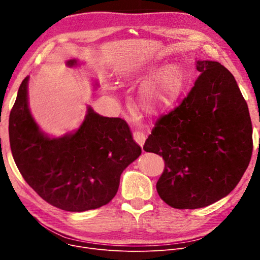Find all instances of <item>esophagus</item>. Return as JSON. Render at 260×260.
<instances>
[{"label":"esophagus","mask_w":260,"mask_h":260,"mask_svg":"<svg viewBox=\"0 0 260 260\" xmlns=\"http://www.w3.org/2000/svg\"><path fill=\"white\" fill-rule=\"evenodd\" d=\"M133 138L140 146H142L145 141V135L140 131H136L133 133Z\"/></svg>","instance_id":"obj_1"}]
</instances>
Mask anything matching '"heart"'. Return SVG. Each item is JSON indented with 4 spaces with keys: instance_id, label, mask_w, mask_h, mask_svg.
Masks as SVG:
<instances>
[{
    "instance_id": "heart-1",
    "label": "heart",
    "mask_w": 260,
    "mask_h": 260,
    "mask_svg": "<svg viewBox=\"0 0 260 260\" xmlns=\"http://www.w3.org/2000/svg\"><path fill=\"white\" fill-rule=\"evenodd\" d=\"M184 75L178 66H170L156 79L144 86L142 99L151 109H158L170 104L183 86Z\"/></svg>"
}]
</instances>
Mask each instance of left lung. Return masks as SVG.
Returning <instances> with one entry per match:
<instances>
[{
  "mask_svg": "<svg viewBox=\"0 0 260 260\" xmlns=\"http://www.w3.org/2000/svg\"><path fill=\"white\" fill-rule=\"evenodd\" d=\"M194 86L156 122L143 145L165 160L160 198L174 209H199L229 195L253 152L248 104L226 68L198 61Z\"/></svg>",
  "mask_w": 260,
  "mask_h": 260,
  "instance_id": "1",
  "label": "left lung"
}]
</instances>
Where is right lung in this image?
<instances>
[{
    "label": "right lung",
    "mask_w": 260,
    "mask_h": 260,
    "mask_svg": "<svg viewBox=\"0 0 260 260\" xmlns=\"http://www.w3.org/2000/svg\"><path fill=\"white\" fill-rule=\"evenodd\" d=\"M27 82L28 77L22 81L9 116L11 153L24 180L41 198L64 211L94 210L111 202L122 172L141 155L127 123L102 117L89 107L75 134L50 139L30 115Z\"/></svg>",
    "instance_id": "right-lung-1"
}]
</instances>
